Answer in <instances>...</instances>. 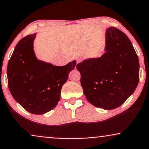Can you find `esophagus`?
<instances>
[{
	"label": "esophagus",
	"mask_w": 149,
	"mask_h": 149,
	"mask_svg": "<svg viewBox=\"0 0 149 149\" xmlns=\"http://www.w3.org/2000/svg\"><path fill=\"white\" fill-rule=\"evenodd\" d=\"M81 58H78L77 60V64H79V63L81 62Z\"/></svg>",
	"instance_id": "1"
}]
</instances>
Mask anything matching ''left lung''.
<instances>
[{
	"label": "left lung",
	"mask_w": 149,
	"mask_h": 149,
	"mask_svg": "<svg viewBox=\"0 0 149 149\" xmlns=\"http://www.w3.org/2000/svg\"><path fill=\"white\" fill-rule=\"evenodd\" d=\"M104 53L77 65L83 93L95 107H119L134 92L139 81V60L129 38L115 27L106 30Z\"/></svg>",
	"instance_id": "8db88e82"
}]
</instances>
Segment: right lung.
I'll return each mask as SVG.
<instances>
[{
    "mask_svg": "<svg viewBox=\"0 0 149 149\" xmlns=\"http://www.w3.org/2000/svg\"><path fill=\"white\" fill-rule=\"evenodd\" d=\"M36 33L22 38L8 62V86L12 96L26 111L42 115L57 106L62 85L76 60L63 66L39 60L34 51Z\"/></svg>",
    "mask_w": 149,
    "mask_h": 149,
    "instance_id": "right-lung-1",
    "label": "right lung"
}]
</instances>
